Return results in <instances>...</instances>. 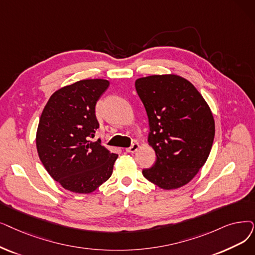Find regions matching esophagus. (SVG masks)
Returning <instances> with one entry per match:
<instances>
[{
    "label": "esophagus",
    "mask_w": 255,
    "mask_h": 255,
    "mask_svg": "<svg viewBox=\"0 0 255 255\" xmlns=\"http://www.w3.org/2000/svg\"><path fill=\"white\" fill-rule=\"evenodd\" d=\"M138 148H139L138 143H137V142H134V143H132V145H131L129 148L126 149V152H127V153H134V152H136V151L138 150Z\"/></svg>",
    "instance_id": "esophagus-1"
}]
</instances>
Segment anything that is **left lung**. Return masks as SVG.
I'll list each match as a JSON object with an SVG mask.
<instances>
[{
    "instance_id": "8db88e82",
    "label": "left lung",
    "mask_w": 255,
    "mask_h": 255,
    "mask_svg": "<svg viewBox=\"0 0 255 255\" xmlns=\"http://www.w3.org/2000/svg\"><path fill=\"white\" fill-rule=\"evenodd\" d=\"M148 116V141L156 154L142 175L163 190L190 182L210 153L215 137L212 112L196 87L176 75H154L135 81Z\"/></svg>"
}]
</instances>
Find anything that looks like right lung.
<instances>
[{"label":"right lung","mask_w":255,"mask_h":255,"mask_svg":"<svg viewBox=\"0 0 255 255\" xmlns=\"http://www.w3.org/2000/svg\"><path fill=\"white\" fill-rule=\"evenodd\" d=\"M109 82L87 79L55 92L39 119L38 156L52 178L65 190L90 194L113 174L118 154L101 140L92 141L99 122L96 104Z\"/></svg>","instance_id":"obj_1"}]
</instances>
